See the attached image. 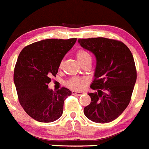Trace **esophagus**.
Wrapping results in <instances>:
<instances>
[{"label":"esophagus","mask_w":149,"mask_h":149,"mask_svg":"<svg viewBox=\"0 0 149 149\" xmlns=\"http://www.w3.org/2000/svg\"><path fill=\"white\" fill-rule=\"evenodd\" d=\"M85 93H84V92H77V91H74V90L72 91V94L74 95H76V96H80L81 95L85 94Z\"/></svg>","instance_id":"34e87169"}]
</instances>
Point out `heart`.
<instances>
[{"instance_id": "1", "label": "heart", "mask_w": 149, "mask_h": 149, "mask_svg": "<svg viewBox=\"0 0 149 149\" xmlns=\"http://www.w3.org/2000/svg\"><path fill=\"white\" fill-rule=\"evenodd\" d=\"M77 59L79 63H82L85 61L89 59H91V56L84 49H79L77 52ZM85 82V79L79 77H74L67 80L66 82V85L70 88L73 89V90H79L82 87V85Z\"/></svg>"}]
</instances>
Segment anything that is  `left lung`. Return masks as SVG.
Listing matches in <instances>:
<instances>
[{"mask_svg": "<svg viewBox=\"0 0 149 149\" xmlns=\"http://www.w3.org/2000/svg\"><path fill=\"white\" fill-rule=\"evenodd\" d=\"M78 43L96 59L90 88L97 93H88L91 102L84 108V114L97 123L111 122L122 114L131 100L137 77L133 55L126 45L113 39H79Z\"/></svg>", "mask_w": 149, "mask_h": 149, "instance_id": "8db88e82", "label": "left lung"}]
</instances>
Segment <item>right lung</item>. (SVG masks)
Segmentation results:
<instances>
[{
	"label": "right lung",
	"instance_id": "right-lung-1",
	"mask_svg": "<svg viewBox=\"0 0 149 149\" xmlns=\"http://www.w3.org/2000/svg\"><path fill=\"white\" fill-rule=\"evenodd\" d=\"M76 41V38L45 39L27 46L20 53L13 81L20 104L34 120L51 123L62 116L64 100L72 92L66 87L54 92L48 84Z\"/></svg>",
	"mask_w": 149,
	"mask_h": 149
}]
</instances>
